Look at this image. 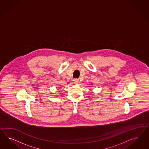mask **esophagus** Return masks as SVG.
<instances>
[{
	"label": "esophagus",
	"instance_id": "esophagus-1",
	"mask_svg": "<svg viewBox=\"0 0 149 149\" xmlns=\"http://www.w3.org/2000/svg\"><path fill=\"white\" fill-rule=\"evenodd\" d=\"M74 84H79V80H78V79H74Z\"/></svg>",
	"mask_w": 149,
	"mask_h": 149
}]
</instances>
